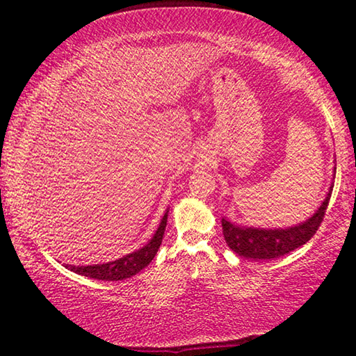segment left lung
<instances>
[{
	"instance_id": "obj_1",
	"label": "left lung",
	"mask_w": 356,
	"mask_h": 356,
	"mask_svg": "<svg viewBox=\"0 0 356 356\" xmlns=\"http://www.w3.org/2000/svg\"><path fill=\"white\" fill-rule=\"evenodd\" d=\"M333 180L336 176V165L333 168ZM333 182L330 185V190L322 201L321 206L312 213L308 220L298 225L289 227H252V226H242L236 222L229 221L222 216V236L229 248L238 256L246 259H254V261H264V259H276L287 254L298 246L305 245L311 237L314 236L316 231L321 226L323 220L325 210L328 207V201L333 191Z\"/></svg>"
}]
</instances>
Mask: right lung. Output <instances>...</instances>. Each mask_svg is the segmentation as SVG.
Instances as JSON below:
<instances>
[{"label":"right lung","mask_w":356,"mask_h":356,"mask_svg":"<svg viewBox=\"0 0 356 356\" xmlns=\"http://www.w3.org/2000/svg\"><path fill=\"white\" fill-rule=\"evenodd\" d=\"M168 221V210L161 218L159 227H156L152 238L143 246L140 250H135L134 252H129L122 257L116 259L113 262L106 264H97V265H70L65 264V268L70 272H75L78 275L88 276V278L102 280V281H120L127 280L140 273L143 268H146L150 261L155 257L156 251H159L161 240H163L165 227Z\"/></svg>","instance_id":"1"}]
</instances>
